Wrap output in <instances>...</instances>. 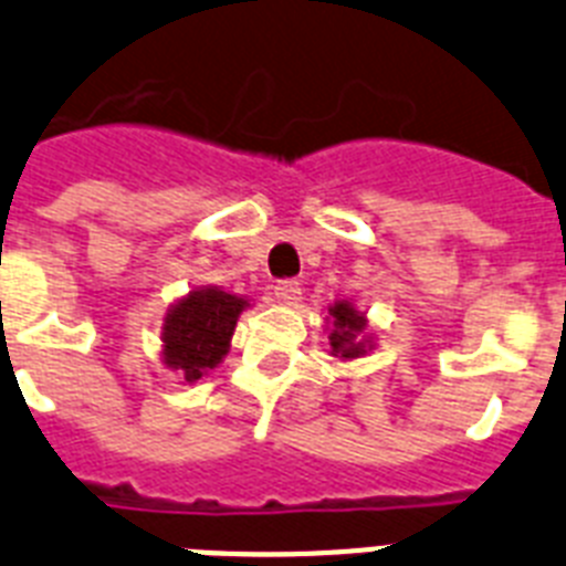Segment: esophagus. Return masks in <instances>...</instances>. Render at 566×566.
I'll use <instances>...</instances> for the list:
<instances>
[{
  "label": "esophagus",
  "mask_w": 566,
  "mask_h": 566,
  "mask_svg": "<svg viewBox=\"0 0 566 566\" xmlns=\"http://www.w3.org/2000/svg\"><path fill=\"white\" fill-rule=\"evenodd\" d=\"M301 283L297 280H277L274 283V297L277 303H286V306H294V303L301 301Z\"/></svg>",
  "instance_id": "1"
}]
</instances>
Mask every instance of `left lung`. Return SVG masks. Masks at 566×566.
Listing matches in <instances>:
<instances>
[{
  "label": "left lung",
  "mask_w": 566,
  "mask_h": 566,
  "mask_svg": "<svg viewBox=\"0 0 566 566\" xmlns=\"http://www.w3.org/2000/svg\"><path fill=\"white\" fill-rule=\"evenodd\" d=\"M329 316L333 317L329 322L332 323V329H329L332 355L343 357V360H352V357H360L371 349V340L366 337L364 312H357L349 301H337L335 306H329Z\"/></svg>",
  "instance_id": "1"
}]
</instances>
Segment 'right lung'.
<instances>
[{
    "label": "right lung",
    "mask_w": 566,
    "mask_h": 566,
    "mask_svg": "<svg viewBox=\"0 0 566 566\" xmlns=\"http://www.w3.org/2000/svg\"><path fill=\"white\" fill-rule=\"evenodd\" d=\"M245 297L217 286H200L168 308L163 321V364L195 384L229 355Z\"/></svg>",
    "instance_id": "1"
}]
</instances>
